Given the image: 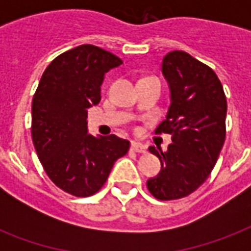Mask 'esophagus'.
I'll return each instance as SVG.
<instances>
[{
  "label": "esophagus",
  "mask_w": 251,
  "mask_h": 251,
  "mask_svg": "<svg viewBox=\"0 0 251 251\" xmlns=\"http://www.w3.org/2000/svg\"><path fill=\"white\" fill-rule=\"evenodd\" d=\"M131 150L135 151V152H141V153H145L147 151V147L145 145H142L139 142H133L131 143Z\"/></svg>",
  "instance_id": "obj_1"
}]
</instances>
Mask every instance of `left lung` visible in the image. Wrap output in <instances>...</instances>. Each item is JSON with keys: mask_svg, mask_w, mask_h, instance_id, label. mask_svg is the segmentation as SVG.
Returning <instances> with one entry per match:
<instances>
[{"mask_svg": "<svg viewBox=\"0 0 251 251\" xmlns=\"http://www.w3.org/2000/svg\"><path fill=\"white\" fill-rule=\"evenodd\" d=\"M161 73L171 92V105L156 133L172 135L165 152L153 146L161 169L147 181L160 201L187 197L210 176L226 141V99L218 75L182 50L163 58Z\"/></svg>", "mask_w": 251, "mask_h": 251, "instance_id": "8db88e82", "label": "left lung"}]
</instances>
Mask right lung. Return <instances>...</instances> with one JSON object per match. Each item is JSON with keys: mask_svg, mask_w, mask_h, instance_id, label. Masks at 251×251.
<instances>
[{"mask_svg": "<svg viewBox=\"0 0 251 251\" xmlns=\"http://www.w3.org/2000/svg\"><path fill=\"white\" fill-rule=\"evenodd\" d=\"M121 58L91 44L62 53L49 64L32 100V141L45 173L56 186L90 197L105 183L130 142L88 134L87 109L101 99L105 73Z\"/></svg>", "mask_w": 251, "mask_h": 251, "instance_id": "right-lung-1", "label": "right lung"}]
</instances>
